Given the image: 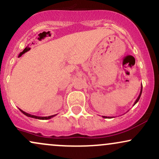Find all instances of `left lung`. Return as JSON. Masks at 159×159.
I'll return each mask as SVG.
<instances>
[{"label": "left lung", "mask_w": 159, "mask_h": 159, "mask_svg": "<svg viewBox=\"0 0 159 159\" xmlns=\"http://www.w3.org/2000/svg\"><path fill=\"white\" fill-rule=\"evenodd\" d=\"M141 93H142V87H141V89H140V94H139V96H138V98H137L136 99V101L134 102V105H135V104L138 102V101H139V99H140V96H141ZM102 117L103 118H112L113 116H108V117H107V116H102Z\"/></svg>", "instance_id": "obj_1"}]
</instances>
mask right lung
Wrapping results in <instances>:
<instances>
[{
    "label": "right lung",
    "mask_w": 159,
    "mask_h": 159,
    "mask_svg": "<svg viewBox=\"0 0 159 159\" xmlns=\"http://www.w3.org/2000/svg\"><path fill=\"white\" fill-rule=\"evenodd\" d=\"M19 110H20V111H21V112H22L24 114L26 115L27 116H28V117L35 118V119H39V120H49V119H51V118L54 117V116L56 115V114L55 115H52V116H35V115H32V114H28V113L25 112V111H22V110H21V109H20V108H19Z\"/></svg>",
    "instance_id": "add662e5"
}]
</instances>
